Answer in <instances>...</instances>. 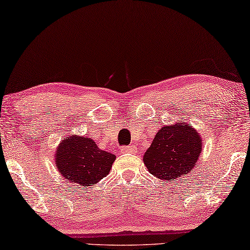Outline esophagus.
<instances>
[{
    "label": "esophagus",
    "mask_w": 250,
    "mask_h": 250,
    "mask_svg": "<svg viewBox=\"0 0 250 250\" xmlns=\"http://www.w3.org/2000/svg\"><path fill=\"white\" fill-rule=\"evenodd\" d=\"M121 152L124 153V154H133L136 152V148H135V146L133 145H129V146H124L121 148Z\"/></svg>",
    "instance_id": "obj_1"
}]
</instances>
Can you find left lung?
<instances>
[{"label": "left lung", "mask_w": 250, "mask_h": 250, "mask_svg": "<svg viewBox=\"0 0 250 250\" xmlns=\"http://www.w3.org/2000/svg\"><path fill=\"white\" fill-rule=\"evenodd\" d=\"M200 153L202 138L197 130L182 122L161 127L143 161L150 174L169 182L189 174Z\"/></svg>", "instance_id": "obj_1"}]
</instances>
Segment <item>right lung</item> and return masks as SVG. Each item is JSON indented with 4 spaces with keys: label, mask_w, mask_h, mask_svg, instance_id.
Instances as JSON below:
<instances>
[{
    "label": "right lung",
    "mask_w": 250,
    "mask_h": 250,
    "mask_svg": "<svg viewBox=\"0 0 250 250\" xmlns=\"http://www.w3.org/2000/svg\"><path fill=\"white\" fill-rule=\"evenodd\" d=\"M115 159L114 154L98 148L92 138L76 135L64 138L55 153L61 175L84 188L106 177Z\"/></svg>",
    "instance_id": "add662e5"
}]
</instances>
